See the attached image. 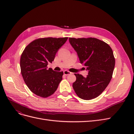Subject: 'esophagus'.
Returning a JSON list of instances; mask_svg holds the SVG:
<instances>
[{
    "mask_svg": "<svg viewBox=\"0 0 134 134\" xmlns=\"http://www.w3.org/2000/svg\"><path fill=\"white\" fill-rule=\"evenodd\" d=\"M71 73H72L71 72L67 71V70H65V71H63V74H64V75H68L69 74H71Z\"/></svg>",
    "mask_w": 134,
    "mask_h": 134,
    "instance_id": "34e87169",
    "label": "esophagus"
}]
</instances>
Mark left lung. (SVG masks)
Returning <instances> with one entry per match:
<instances>
[{"mask_svg": "<svg viewBox=\"0 0 134 134\" xmlns=\"http://www.w3.org/2000/svg\"><path fill=\"white\" fill-rule=\"evenodd\" d=\"M80 62L88 71L86 77L74 74L73 83L75 92L84 100L99 96L106 88L113 74L115 59L111 48L104 41L96 38H69Z\"/></svg>", "mask_w": 134, "mask_h": 134, "instance_id": "left-lung-1", "label": "left lung"}]
</instances>
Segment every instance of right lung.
<instances>
[{
	"label": "right lung",
	"mask_w": 134,
	"mask_h": 134,
	"mask_svg": "<svg viewBox=\"0 0 134 134\" xmlns=\"http://www.w3.org/2000/svg\"><path fill=\"white\" fill-rule=\"evenodd\" d=\"M68 37L41 38L28 44L21 55L20 67L23 78L30 90L36 95L46 98L57 90L63 72L48 68L59 49Z\"/></svg>",
	"instance_id": "1"
}]
</instances>
